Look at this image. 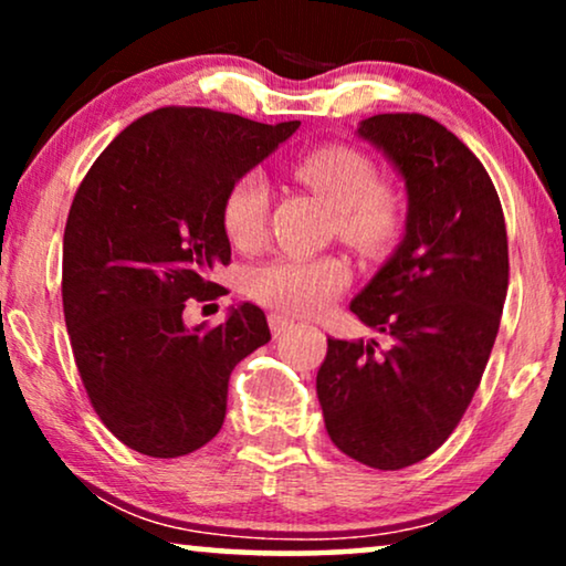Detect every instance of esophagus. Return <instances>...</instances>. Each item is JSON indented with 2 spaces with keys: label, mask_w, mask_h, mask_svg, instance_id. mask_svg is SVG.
Wrapping results in <instances>:
<instances>
[{
  "label": "esophagus",
  "mask_w": 566,
  "mask_h": 566,
  "mask_svg": "<svg viewBox=\"0 0 566 566\" xmlns=\"http://www.w3.org/2000/svg\"><path fill=\"white\" fill-rule=\"evenodd\" d=\"M293 327V319H289V316H283V314H270V329H273V335L275 337H281L283 332H289Z\"/></svg>",
  "instance_id": "esophagus-1"
}]
</instances>
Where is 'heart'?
Listing matches in <instances>:
<instances>
[{
	"label": "heart",
	"mask_w": 566,
	"mask_h": 566,
	"mask_svg": "<svg viewBox=\"0 0 566 566\" xmlns=\"http://www.w3.org/2000/svg\"><path fill=\"white\" fill-rule=\"evenodd\" d=\"M291 172L337 208V231L350 244L376 252L397 237L401 200L389 185L378 180V169L368 154L347 144H324L298 154L291 161ZM268 213L270 188L265 177L260 172L237 177L221 208L223 229L231 242L242 250L258 247L265 239ZM347 283L350 268L335 254H285L250 273L252 296L289 314H319Z\"/></svg>",
	"instance_id": "obj_1"
}]
</instances>
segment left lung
Segmentation results:
<instances>
[{"instance_id":"1","label":"left lung","mask_w":566,"mask_h":566,"mask_svg":"<svg viewBox=\"0 0 566 566\" xmlns=\"http://www.w3.org/2000/svg\"><path fill=\"white\" fill-rule=\"evenodd\" d=\"M358 134L409 196L405 239L350 304L391 345L327 339L316 394L339 451L397 471L436 453L474 399L507 296V229L482 161L438 120L384 113Z\"/></svg>"}]
</instances>
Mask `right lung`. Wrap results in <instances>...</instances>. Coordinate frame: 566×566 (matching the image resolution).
Segmentation results:
<instances>
[{
	"mask_svg": "<svg viewBox=\"0 0 566 566\" xmlns=\"http://www.w3.org/2000/svg\"><path fill=\"white\" fill-rule=\"evenodd\" d=\"M298 120L258 123L211 107L142 115L95 159L69 208L61 298L90 405L123 446L177 459L216 438L229 376L270 339L262 308L188 329V298L223 296V198Z\"/></svg>",
	"mask_w": 566,
	"mask_h": 566,
	"instance_id": "1",
	"label": "right lung"
}]
</instances>
